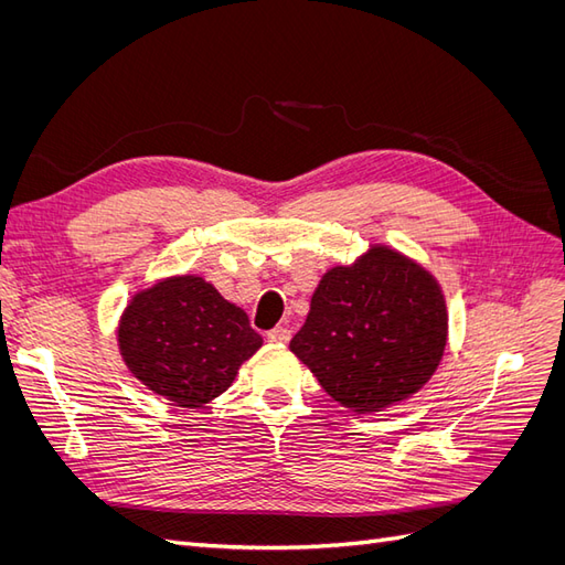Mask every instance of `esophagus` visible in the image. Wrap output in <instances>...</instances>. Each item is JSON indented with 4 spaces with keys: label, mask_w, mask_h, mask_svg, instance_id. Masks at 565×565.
<instances>
[{
    "label": "esophagus",
    "mask_w": 565,
    "mask_h": 565,
    "mask_svg": "<svg viewBox=\"0 0 565 565\" xmlns=\"http://www.w3.org/2000/svg\"><path fill=\"white\" fill-rule=\"evenodd\" d=\"M289 337H292V332H289V328H285V324H278V328H273L266 339L273 341V344H287Z\"/></svg>",
    "instance_id": "1"
}]
</instances>
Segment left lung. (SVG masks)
Instances as JSON below:
<instances>
[{"label": "left lung", "instance_id": "left-lung-1", "mask_svg": "<svg viewBox=\"0 0 565 565\" xmlns=\"http://www.w3.org/2000/svg\"><path fill=\"white\" fill-rule=\"evenodd\" d=\"M448 341L438 280L386 245L324 273L289 349L320 386L358 415L380 413L417 393Z\"/></svg>", "mask_w": 565, "mask_h": 565}]
</instances>
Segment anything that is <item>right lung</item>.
I'll list each match as a JSON object with an SVG mask.
<instances>
[{
	"mask_svg": "<svg viewBox=\"0 0 565 565\" xmlns=\"http://www.w3.org/2000/svg\"><path fill=\"white\" fill-rule=\"evenodd\" d=\"M262 344L241 306L200 276L164 278L136 292L117 328L134 377L181 407L221 396Z\"/></svg>",
	"mask_w": 565,
	"mask_h": 565,
	"instance_id": "obj_1",
	"label": "right lung"
}]
</instances>
